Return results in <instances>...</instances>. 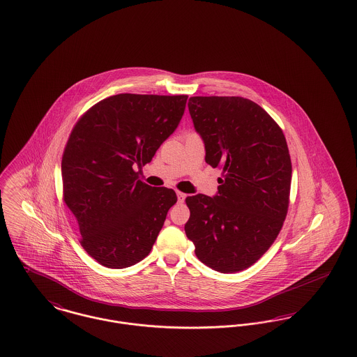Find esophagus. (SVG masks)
<instances>
[{
	"label": "esophagus",
	"instance_id": "esophagus-1",
	"mask_svg": "<svg viewBox=\"0 0 357 357\" xmlns=\"http://www.w3.org/2000/svg\"><path fill=\"white\" fill-rule=\"evenodd\" d=\"M176 195H178V202H183L185 201V198H186V194L185 192H182V191H176Z\"/></svg>",
	"mask_w": 357,
	"mask_h": 357
}]
</instances>
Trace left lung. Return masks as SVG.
Wrapping results in <instances>:
<instances>
[{
    "mask_svg": "<svg viewBox=\"0 0 357 357\" xmlns=\"http://www.w3.org/2000/svg\"><path fill=\"white\" fill-rule=\"evenodd\" d=\"M188 105L205 160L222 178L215 197L186 198L185 231L204 264L238 273L268 251L287 215L293 168L286 137L261 106L243 97H191Z\"/></svg>",
    "mask_w": 357,
    "mask_h": 357,
    "instance_id": "obj_1",
    "label": "left lung"
}]
</instances>
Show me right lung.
Masks as SVG:
<instances>
[{
  "label": "right lung",
  "mask_w": 357,
  "mask_h": 357,
  "mask_svg": "<svg viewBox=\"0 0 357 357\" xmlns=\"http://www.w3.org/2000/svg\"><path fill=\"white\" fill-rule=\"evenodd\" d=\"M188 96L117 94L91 106L62 156L63 201L81 245L107 268H126L152 250L176 194L139 179L176 129ZM139 171H137V168Z\"/></svg>",
  "instance_id": "add662e5"
}]
</instances>
